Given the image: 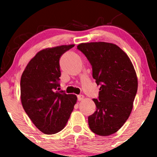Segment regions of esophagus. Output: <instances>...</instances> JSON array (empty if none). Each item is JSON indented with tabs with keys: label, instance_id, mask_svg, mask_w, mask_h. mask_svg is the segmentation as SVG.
<instances>
[{
	"label": "esophagus",
	"instance_id": "esophagus-1",
	"mask_svg": "<svg viewBox=\"0 0 157 157\" xmlns=\"http://www.w3.org/2000/svg\"><path fill=\"white\" fill-rule=\"evenodd\" d=\"M84 99V96L82 94H80V95H77V100H78V101H80V100H83Z\"/></svg>",
	"mask_w": 157,
	"mask_h": 157
}]
</instances>
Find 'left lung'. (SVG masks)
Segmentation results:
<instances>
[{
	"instance_id": "8db88e82",
	"label": "left lung",
	"mask_w": 157,
	"mask_h": 157,
	"mask_svg": "<svg viewBox=\"0 0 157 157\" xmlns=\"http://www.w3.org/2000/svg\"><path fill=\"white\" fill-rule=\"evenodd\" d=\"M77 49L92 66V76L100 91L93 99L96 111L88 118L92 132L109 136L117 131L130 116L138 82L134 66L117 45L105 42L80 44Z\"/></svg>"
}]
</instances>
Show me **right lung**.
<instances>
[{
    "mask_svg": "<svg viewBox=\"0 0 157 157\" xmlns=\"http://www.w3.org/2000/svg\"><path fill=\"white\" fill-rule=\"evenodd\" d=\"M75 45L41 50L23 71L21 79V99L24 111L35 125L46 134L64 128L77 102L75 94L58 91L60 58Z\"/></svg>",
    "mask_w": 157,
    "mask_h": 157,
    "instance_id": "right-lung-1",
    "label": "right lung"
}]
</instances>
